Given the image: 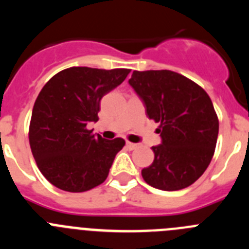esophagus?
Segmentation results:
<instances>
[{"label": "esophagus", "mask_w": 249, "mask_h": 249, "mask_svg": "<svg viewBox=\"0 0 249 249\" xmlns=\"http://www.w3.org/2000/svg\"><path fill=\"white\" fill-rule=\"evenodd\" d=\"M126 146H127V148H129V149L137 148V144H136V143H132V142H127Z\"/></svg>", "instance_id": "obj_1"}]
</instances>
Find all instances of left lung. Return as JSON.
Masks as SVG:
<instances>
[{
    "mask_svg": "<svg viewBox=\"0 0 249 249\" xmlns=\"http://www.w3.org/2000/svg\"><path fill=\"white\" fill-rule=\"evenodd\" d=\"M129 85L143 101L148 118L160 123L162 143L142 169L149 186L178 191L195 183L214 155L218 117L207 92L190 78L168 71H133Z\"/></svg>",
    "mask_w": 249,
    "mask_h": 249,
    "instance_id": "1",
    "label": "left lung"
}]
</instances>
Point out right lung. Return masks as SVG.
Segmentation results:
<instances>
[{"mask_svg": "<svg viewBox=\"0 0 249 249\" xmlns=\"http://www.w3.org/2000/svg\"><path fill=\"white\" fill-rule=\"evenodd\" d=\"M131 70L70 67L41 89L31 116V151L38 169L54 187L86 192L108 176L124 140L107 141L87 129L97 122L100 102L126 80Z\"/></svg>", "mask_w": 249, "mask_h": 249, "instance_id": "1", "label": "right lung"}]
</instances>
